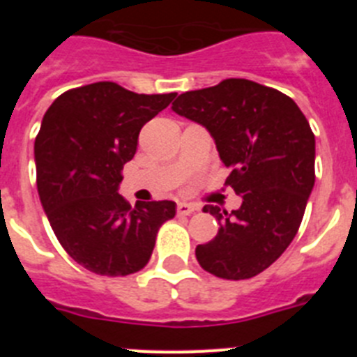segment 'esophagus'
I'll return each instance as SVG.
<instances>
[{
	"mask_svg": "<svg viewBox=\"0 0 357 357\" xmlns=\"http://www.w3.org/2000/svg\"><path fill=\"white\" fill-rule=\"evenodd\" d=\"M197 211V206L193 204H185V202H181L178 206H176V214L178 216H189V214H193Z\"/></svg>",
	"mask_w": 357,
	"mask_h": 357,
	"instance_id": "obj_1",
	"label": "esophagus"
}]
</instances>
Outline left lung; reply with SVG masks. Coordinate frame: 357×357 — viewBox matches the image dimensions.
<instances>
[{"mask_svg":"<svg viewBox=\"0 0 357 357\" xmlns=\"http://www.w3.org/2000/svg\"><path fill=\"white\" fill-rule=\"evenodd\" d=\"M172 109L211 132L230 169L225 184L243 198L232 213L204 207L220 229L197 247L198 263L220 279L255 277L298 232L314 185L313 130L291 98L245 78L188 91Z\"/></svg>","mask_w":357,"mask_h":357,"instance_id":"8db88e82","label":"left lung"}]
</instances>
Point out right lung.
Here are the masks:
<instances>
[{"label":"right lung","mask_w":357,"mask_h":357,"mask_svg":"<svg viewBox=\"0 0 357 357\" xmlns=\"http://www.w3.org/2000/svg\"><path fill=\"white\" fill-rule=\"evenodd\" d=\"M176 93L137 94L96 82L56 98L36 137L37 189L56 239L89 272L125 277L150 261L175 202L135 204L118 193L144 123Z\"/></svg>","instance_id":"obj_1"}]
</instances>
